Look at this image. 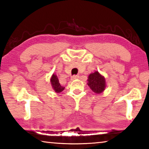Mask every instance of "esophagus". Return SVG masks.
<instances>
[{"label":"esophagus","instance_id":"esophagus-1","mask_svg":"<svg viewBox=\"0 0 149 149\" xmlns=\"http://www.w3.org/2000/svg\"><path fill=\"white\" fill-rule=\"evenodd\" d=\"M78 78H79V76H78V75H73V76H72V77H71V79L74 80V79H78Z\"/></svg>","mask_w":149,"mask_h":149}]
</instances>
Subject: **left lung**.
Instances as JSON below:
<instances>
[{"label":"left lung","instance_id":"1","mask_svg":"<svg viewBox=\"0 0 149 149\" xmlns=\"http://www.w3.org/2000/svg\"><path fill=\"white\" fill-rule=\"evenodd\" d=\"M87 85L90 89L97 94L102 93L107 87L105 77L98 71L89 74L88 76Z\"/></svg>","mask_w":149,"mask_h":149}]
</instances>
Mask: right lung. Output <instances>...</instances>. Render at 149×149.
Instances as JSON below:
<instances>
[{
	"instance_id": "right-lung-1",
	"label": "right lung",
	"mask_w": 149,
	"mask_h": 149,
	"mask_svg": "<svg viewBox=\"0 0 149 149\" xmlns=\"http://www.w3.org/2000/svg\"><path fill=\"white\" fill-rule=\"evenodd\" d=\"M50 84H51L52 87L54 91V92L56 93H61L62 91H63V90L65 88L60 85L57 75L54 74H52L51 77H50Z\"/></svg>"
}]
</instances>
